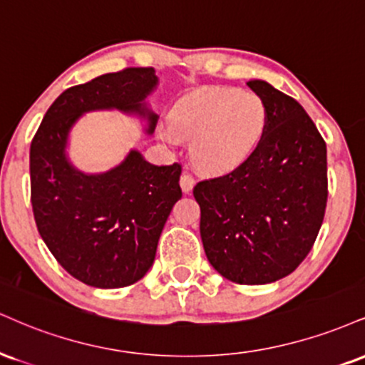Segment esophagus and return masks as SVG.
<instances>
[{
  "label": "esophagus",
  "mask_w": 365,
  "mask_h": 365,
  "mask_svg": "<svg viewBox=\"0 0 365 365\" xmlns=\"http://www.w3.org/2000/svg\"><path fill=\"white\" fill-rule=\"evenodd\" d=\"M194 185H195V178L192 177L188 171H183L182 177H180V187H182V190L185 192V194H188V192L194 188Z\"/></svg>",
  "instance_id": "obj_1"
}]
</instances>
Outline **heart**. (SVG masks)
<instances>
[{
    "label": "heart",
    "mask_w": 365,
    "mask_h": 365,
    "mask_svg": "<svg viewBox=\"0 0 365 365\" xmlns=\"http://www.w3.org/2000/svg\"><path fill=\"white\" fill-rule=\"evenodd\" d=\"M265 127L260 96L232 88H204L171 107L170 124L160 125L158 138L170 146L192 140L197 166L209 173H227L252 156Z\"/></svg>",
    "instance_id": "heart-1"
}]
</instances>
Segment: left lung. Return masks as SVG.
I'll return each instance as SVG.
<instances>
[{"mask_svg": "<svg viewBox=\"0 0 365 365\" xmlns=\"http://www.w3.org/2000/svg\"><path fill=\"white\" fill-rule=\"evenodd\" d=\"M248 86L267 110L265 134L245 163L194 187L210 265L236 284L285 277L313 248L328 199L327 144L292 96Z\"/></svg>", "mask_w": 365, "mask_h": 365, "instance_id": "obj_1", "label": "left lung"}]
</instances>
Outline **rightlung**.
Masks as SVG:
<instances>
[{"label":"right lung","mask_w":365,"mask_h":365,"mask_svg":"<svg viewBox=\"0 0 365 365\" xmlns=\"http://www.w3.org/2000/svg\"><path fill=\"white\" fill-rule=\"evenodd\" d=\"M156 85L153 68H125L68 88L30 144L35 225L59 265L91 287H127L151 269L166 219L182 197V166L151 165L133 149L115 168L86 175L66 156L69 130L83 113L117 108L146 118L151 134L158 117L144 100Z\"/></svg>","instance_id":"add662e5"}]
</instances>
